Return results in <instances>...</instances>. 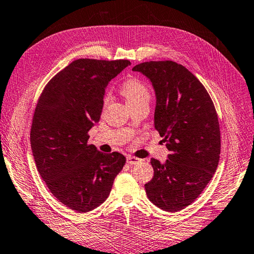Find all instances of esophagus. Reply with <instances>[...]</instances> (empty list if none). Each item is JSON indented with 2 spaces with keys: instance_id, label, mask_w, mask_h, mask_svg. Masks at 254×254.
Listing matches in <instances>:
<instances>
[{
  "instance_id": "esophagus-1",
  "label": "esophagus",
  "mask_w": 254,
  "mask_h": 254,
  "mask_svg": "<svg viewBox=\"0 0 254 254\" xmlns=\"http://www.w3.org/2000/svg\"><path fill=\"white\" fill-rule=\"evenodd\" d=\"M127 162L128 164H131V165H135V164H137V163H141L142 160H141V158H138V157L128 155V156L127 157Z\"/></svg>"
}]
</instances>
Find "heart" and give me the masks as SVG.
Instances as JSON below:
<instances>
[{
	"instance_id": "b5f03b06",
	"label": "heart",
	"mask_w": 254,
	"mask_h": 254,
	"mask_svg": "<svg viewBox=\"0 0 254 254\" xmlns=\"http://www.w3.org/2000/svg\"><path fill=\"white\" fill-rule=\"evenodd\" d=\"M120 91L122 93V96L126 98L128 106H134V104L141 102L150 101V90H148L146 84L143 81L138 80V79H127V80H126L121 84ZM109 102H110V97L106 96L103 99V107L106 108Z\"/></svg>"
}]
</instances>
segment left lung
<instances>
[{"label": "left lung", "instance_id": "8db88e82", "mask_svg": "<svg viewBox=\"0 0 254 254\" xmlns=\"http://www.w3.org/2000/svg\"><path fill=\"white\" fill-rule=\"evenodd\" d=\"M150 79L156 94L154 126L170 151L152 158L146 195L158 208L175 212L190 206L215 174L220 157V127L215 106L202 83L181 64L145 62L133 67Z\"/></svg>", "mask_w": 254, "mask_h": 254}]
</instances>
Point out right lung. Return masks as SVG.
I'll list each match as a JSON object with an SVG mask.
<instances>
[{
  "label": "right lung",
  "mask_w": 254,
  "mask_h": 254,
  "mask_svg": "<svg viewBox=\"0 0 254 254\" xmlns=\"http://www.w3.org/2000/svg\"><path fill=\"white\" fill-rule=\"evenodd\" d=\"M131 63L81 58L48 81L33 116L31 145L37 170L57 199L88 212L107 199L126 164L121 153L103 154L89 144L100 120L104 90Z\"/></svg>",
  "instance_id": "add662e5"
}]
</instances>
